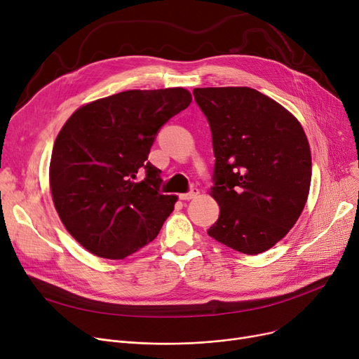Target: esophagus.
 I'll list each match as a JSON object with an SVG mask.
<instances>
[{"instance_id":"34e87169","label":"esophagus","mask_w":359,"mask_h":359,"mask_svg":"<svg viewBox=\"0 0 359 359\" xmlns=\"http://www.w3.org/2000/svg\"><path fill=\"white\" fill-rule=\"evenodd\" d=\"M199 195V191L196 189V187H192V189L187 192V194H180L179 195V198L182 199V201H189V199H194V198H196Z\"/></svg>"}]
</instances>
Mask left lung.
I'll return each mask as SVG.
<instances>
[{"label": "left lung", "mask_w": 359, "mask_h": 359, "mask_svg": "<svg viewBox=\"0 0 359 359\" xmlns=\"http://www.w3.org/2000/svg\"><path fill=\"white\" fill-rule=\"evenodd\" d=\"M214 148L211 195L219 217L210 237L257 255L292 229L304 210L311 154L303 126L271 97L249 87L194 88Z\"/></svg>", "instance_id": "obj_1"}]
</instances>
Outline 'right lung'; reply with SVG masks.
I'll list each match as a JSON object with an SVG mask.
<instances>
[{
    "label": "right lung",
    "instance_id": "1",
    "mask_svg": "<svg viewBox=\"0 0 359 359\" xmlns=\"http://www.w3.org/2000/svg\"><path fill=\"white\" fill-rule=\"evenodd\" d=\"M176 88L128 90L72 113L53 144L49 182L69 234L93 255L123 259L160 233L177 196L148 161L161 126L191 104Z\"/></svg>",
    "mask_w": 359,
    "mask_h": 359
}]
</instances>
